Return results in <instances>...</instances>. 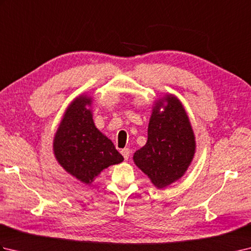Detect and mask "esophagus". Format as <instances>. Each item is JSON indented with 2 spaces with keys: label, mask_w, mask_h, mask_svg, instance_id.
Instances as JSON below:
<instances>
[{
  "label": "esophagus",
  "mask_w": 251,
  "mask_h": 251,
  "mask_svg": "<svg viewBox=\"0 0 251 251\" xmlns=\"http://www.w3.org/2000/svg\"><path fill=\"white\" fill-rule=\"evenodd\" d=\"M121 153H122V155L124 156V158H125V159H128V158H129V155H130V150H129L128 148L123 149V150L121 151Z\"/></svg>",
  "instance_id": "34e87169"
}]
</instances>
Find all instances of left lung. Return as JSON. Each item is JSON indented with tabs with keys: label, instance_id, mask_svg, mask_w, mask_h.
<instances>
[{
	"label": "left lung",
	"instance_id": "1",
	"mask_svg": "<svg viewBox=\"0 0 251 251\" xmlns=\"http://www.w3.org/2000/svg\"><path fill=\"white\" fill-rule=\"evenodd\" d=\"M196 149L191 122L181 101L166 94L152 106L148 140L134 153V163L152 184L164 189L183 177Z\"/></svg>",
	"mask_w": 251,
	"mask_h": 251
}]
</instances>
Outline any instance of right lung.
Listing matches in <instances>:
<instances>
[{"instance_id":"add662e5","label":"right lung","mask_w":251,"mask_h":251,"mask_svg":"<svg viewBox=\"0 0 251 251\" xmlns=\"http://www.w3.org/2000/svg\"><path fill=\"white\" fill-rule=\"evenodd\" d=\"M93 97L79 95L69 104L52 141L60 166L84 184H90L111 165L124 161L113 142L95 126Z\"/></svg>"}]
</instances>
